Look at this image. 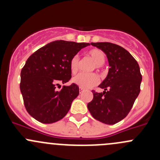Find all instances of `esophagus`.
Segmentation results:
<instances>
[{"label":"esophagus","instance_id":"34e87169","mask_svg":"<svg viewBox=\"0 0 160 160\" xmlns=\"http://www.w3.org/2000/svg\"><path fill=\"white\" fill-rule=\"evenodd\" d=\"M83 91H84V90H83L82 88H80V93H82Z\"/></svg>","mask_w":160,"mask_h":160}]
</instances>
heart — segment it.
<instances>
[{
    "instance_id": "1",
    "label": "heart",
    "mask_w": 160,
    "mask_h": 160,
    "mask_svg": "<svg viewBox=\"0 0 160 160\" xmlns=\"http://www.w3.org/2000/svg\"><path fill=\"white\" fill-rule=\"evenodd\" d=\"M88 56H90L95 62V66L92 68V71L101 70L103 67V64L105 62L106 55L102 50L93 48L88 52ZM80 68V58L77 56H74L71 58L70 61V69L72 74H76ZM72 82L82 89H89L90 88L96 86L99 82V79L95 73H81L77 74L72 78Z\"/></svg>"
}]
</instances>
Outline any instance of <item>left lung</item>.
Listing matches in <instances>:
<instances>
[{
  "mask_svg": "<svg viewBox=\"0 0 160 160\" xmlns=\"http://www.w3.org/2000/svg\"><path fill=\"white\" fill-rule=\"evenodd\" d=\"M108 59V74L99 85L103 93L92 90L93 98L88 108L96 120L114 125L130 112L140 92L142 74L135 58L122 46L111 42H91Z\"/></svg>",
  "mask_w": 160,
  "mask_h": 160,
  "instance_id": "left-lung-1",
  "label": "left lung"
}]
</instances>
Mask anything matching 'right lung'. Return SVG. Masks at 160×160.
<instances>
[{"instance_id": "1", "label": "right lung", "mask_w": 160, "mask_h": 160, "mask_svg": "<svg viewBox=\"0 0 160 160\" xmlns=\"http://www.w3.org/2000/svg\"><path fill=\"white\" fill-rule=\"evenodd\" d=\"M89 43L52 42L27 59L21 72L20 90L28 114L39 122L51 124L65 117L79 95L75 83L56 90L71 78L70 61Z\"/></svg>"}]
</instances>
